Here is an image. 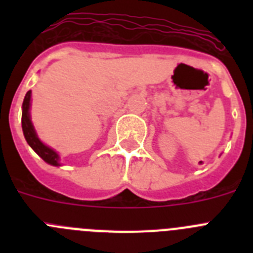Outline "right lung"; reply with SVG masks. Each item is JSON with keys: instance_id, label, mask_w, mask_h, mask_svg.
<instances>
[{"instance_id": "obj_1", "label": "right lung", "mask_w": 253, "mask_h": 253, "mask_svg": "<svg viewBox=\"0 0 253 253\" xmlns=\"http://www.w3.org/2000/svg\"><path fill=\"white\" fill-rule=\"evenodd\" d=\"M30 106H31V91H28L25 95V99L22 102V116H21V125L22 131H24V137H25L26 142L29 146L34 149L35 153L39 157L43 158L46 163L51 165V166H60L59 163V154L50 148L49 146L44 144L40 138L38 137L37 130H35L33 122H31L30 116Z\"/></svg>"}]
</instances>
